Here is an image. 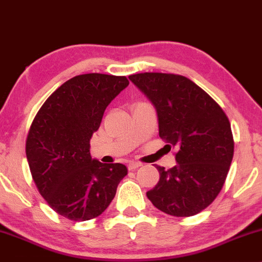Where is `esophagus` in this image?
<instances>
[{
	"mask_svg": "<svg viewBox=\"0 0 262 262\" xmlns=\"http://www.w3.org/2000/svg\"><path fill=\"white\" fill-rule=\"evenodd\" d=\"M141 164L140 162H137V161H130L128 164V170H135L138 169V167H140Z\"/></svg>",
	"mask_w": 262,
	"mask_h": 262,
	"instance_id": "esophagus-1",
	"label": "esophagus"
}]
</instances>
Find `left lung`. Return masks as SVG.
<instances>
[{
    "mask_svg": "<svg viewBox=\"0 0 262 262\" xmlns=\"http://www.w3.org/2000/svg\"><path fill=\"white\" fill-rule=\"evenodd\" d=\"M129 80L154 104L159 135L177 148L176 166H158L160 180L146 196L158 209L191 217L209 206L223 187L234 155L227 114L193 81L181 75L144 73Z\"/></svg>",
    "mask_w": 262,
    "mask_h": 262,
    "instance_id": "1",
    "label": "left lung"
}]
</instances>
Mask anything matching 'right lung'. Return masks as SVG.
Here are the masks:
<instances>
[{
  "instance_id": "add662e5",
  "label": "right lung",
  "mask_w": 262,
  "mask_h": 262,
  "mask_svg": "<svg viewBox=\"0 0 262 262\" xmlns=\"http://www.w3.org/2000/svg\"><path fill=\"white\" fill-rule=\"evenodd\" d=\"M129 85L125 76L85 74L62 83L38 111L26 154L39 193L62 217L83 222L102 214L128 170L90 154L104 111Z\"/></svg>"
}]
</instances>
